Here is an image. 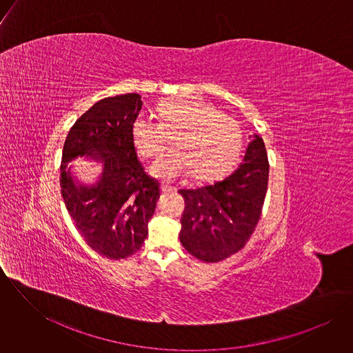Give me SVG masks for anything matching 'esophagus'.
<instances>
[{"label":"esophagus","instance_id":"esophagus-1","mask_svg":"<svg viewBox=\"0 0 353 353\" xmlns=\"http://www.w3.org/2000/svg\"><path fill=\"white\" fill-rule=\"evenodd\" d=\"M160 189H161L163 193H171V192L174 190L172 186H170V185H167V183H161V185H160Z\"/></svg>","mask_w":353,"mask_h":353}]
</instances>
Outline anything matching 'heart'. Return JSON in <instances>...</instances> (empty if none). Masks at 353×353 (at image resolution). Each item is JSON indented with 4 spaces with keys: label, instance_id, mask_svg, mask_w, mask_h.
<instances>
[{
    "label": "heart",
    "instance_id": "heart-1",
    "mask_svg": "<svg viewBox=\"0 0 353 353\" xmlns=\"http://www.w3.org/2000/svg\"><path fill=\"white\" fill-rule=\"evenodd\" d=\"M159 121L137 117L132 140L140 156L153 159L172 136L174 150L151 165L153 176L171 182L190 171L197 181L212 179L227 171L239 157L243 132L238 121L201 98H167L156 107Z\"/></svg>",
    "mask_w": 353,
    "mask_h": 353
}]
</instances>
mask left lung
<instances>
[{
    "label": "left lung",
    "instance_id": "8db88e82",
    "mask_svg": "<svg viewBox=\"0 0 353 353\" xmlns=\"http://www.w3.org/2000/svg\"><path fill=\"white\" fill-rule=\"evenodd\" d=\"M268 176L263 140L252 134L242 163L231 175L212 185L179 190L185 200L182 246L203 262H219L239 252L258 224Z\"/></svg>",
    "mask_w": 353,
    "mask_h": 353
}]
</instances>
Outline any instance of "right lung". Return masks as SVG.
I'll list each match as a JSON object with an SVG mask.
<instances>
[{"instance_id": "obj_1", "label": "right lung", "mask_w": 353, "mask_h": 353, "mask_svg": "<svg viewBox=\"0 0 353 353\" xmlns=\"http://www.w3.org/2000/svg\"><path fill=\"white\" fill-rule=\"evenodd\" d=\"M143 107L139 94L104 98L70 128L62 151L61 194L87 245L110 259L140 250L160 197L157 181L137 159L132 125ZM103 163L100 181L77 185L67 163L79 155Z\"/></svg>"}]
</instances>
